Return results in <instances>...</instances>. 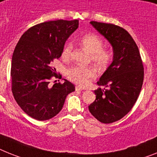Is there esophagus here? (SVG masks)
<instances>
[{
  "mask_svg": "<svg viewBox=\"0 0 157 157\" xmlns=\"http://www.w3.org/2000/svg\"><path fill=\"white\" fill-rule=\"evenodd\" d=\"M83 88L82 87H81V86H79V85H77V86H76V91H81V90H83Z\"/></svg>",
  "mask_w": 157,
  "mask_h": 157,
  "instance_id": "esophagus-1",
  "label": "esophagus"
}]
</instances>
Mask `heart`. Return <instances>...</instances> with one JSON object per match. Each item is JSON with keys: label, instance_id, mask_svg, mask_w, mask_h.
<instances>
[{"label": "heart", "instance_id": "obj_1", "mask_svg": "<svg viewBox=\"0 0 157 157\" xmlns=\"http://www.w3.org/2000/svg\"><path fill=\"white\" fill-rule=\"evenodd\" d=\"M80 44L91 53V59L100 68H105L112 60V53L108 49L102 48L103 42L95 34H86L80 39ZM72 45L68 43L62 51V57L68 59L71 56ZM68 78L78 85H85L90 77L96 75L95 68L91 66H73L66 72Z\"/></svg>", "mask_w": 157, "mask_h": 157}]
</instances>
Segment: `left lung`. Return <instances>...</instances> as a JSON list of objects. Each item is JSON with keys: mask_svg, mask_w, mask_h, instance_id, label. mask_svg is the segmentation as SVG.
I'll return each instance as SVG.
<instances>
[{"mask_svg": "<svg viewBox=\"0 0 157 157\" xmlns=\"http://www.w3.org/2000/svg\"><path fill=\"white\" fill-rule=\"evenodd\" d=\"M112 45L113 58L94 91L96 100L89 106L91 114L101 123L121 120L133 107L141 90L144 67L136 42L123 28L113 24L90 21Z\"/></svg>", "mask_w": 157, "mask_h": 157, "instance_id": "left-lung-1", "label": "left lung"}]
</instances>
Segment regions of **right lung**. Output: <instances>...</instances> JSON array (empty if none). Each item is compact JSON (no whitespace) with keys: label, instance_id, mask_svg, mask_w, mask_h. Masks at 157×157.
<instances>
[{"label":"right lung","instance_id":"1","mask_svg":"<svg viewBox=\"0 0 157 157\" xmlns=\"http://www.w3.org/2000/svg\"><path fill=\"white\" fill-rule=\"evenodd\" d=\"M79 26L78 20L38 24L25 33L14 49L11 64L12 92L26 114L38 121L49 120L62 109L65 98L75 91L65 79L50 86L56 76L52 67L60 57L67 39Z\"/></svg>","mask_w":157,"mask_h":157}]
</instances>
